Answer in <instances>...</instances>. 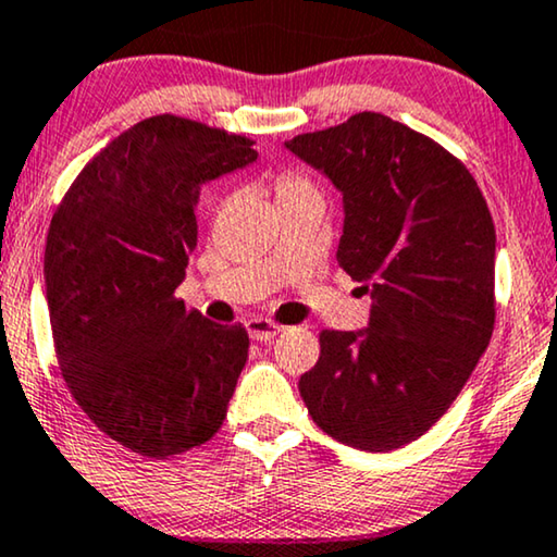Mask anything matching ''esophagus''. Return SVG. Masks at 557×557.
Segmentation results:
<instances>
[{"label":"esophagus","instance_id":"1","mask_svg":"<svg viewBox=\"0 0 557 557\" xmlns=\"http://www.w3.org/2000/svg\"><path fill=\"white\" fill-rule=\"evenodd\" d=\"M245 325H247L249 338L260 341V343L272 341V338H275V335L282 331V325L272 323V320H268V318H249Z\"/></svg>","mask_w":557,"mask_h":557}]
</instances>
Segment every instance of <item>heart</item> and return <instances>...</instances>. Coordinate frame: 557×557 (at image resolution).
Wrapping results in <instances>:
<instances>
[{
    "label": "heart",
    "instance_id": "heart-1",
    "mask_svg": "<svg viewBox=\"0 0 557 557\" xmlns=\"http://www.w3.org/2000/svg\"><path fill=\"white\" fill-rule=\"evenodd\" d=\"M275 197L277 203L285 201H295V199H305V197H320L315 184L310 178H305L300 174H282L275 184Z\"/></svg>",
    "mask_w": 557,
    "mask_h": 557
}]
</instances>
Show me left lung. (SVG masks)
<instances>
[{"instance_id":"8db88e82","label":"left lung","mask_w":557,"mask_h":557,"mask_svg":"<svg viewBox=\"0 0 557 557\" xmlns=\"http://www.w3.org/2000/svg\"><path fill=\"white\" fill-rule=\"evenodd\" d=\"M285 148L341 191L338 262L371 295L363 331H323L300 396L315 424L363 451L432 429L490 346L495 224L472 174L381 113Z\"/></svg>"}]
</instances>
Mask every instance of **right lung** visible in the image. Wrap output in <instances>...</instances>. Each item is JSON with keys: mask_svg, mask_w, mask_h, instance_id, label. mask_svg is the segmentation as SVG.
Masks as SVG:
<instances>
[{"mask_svg": "<svg viewBox=\"0 0 557 557\" xmlns=\"http://www.w3.org/2000/svg\"><path fill=\"white\" fill-rule=\"evenodd\" d=\"M257 161L252 140L153 115L70 186L45 247L60 371L113 442L151 459L216 434L247 363L242 325L186 310L174 289L197 249L203 184Z\"/></svg>", "mask_w": 557, "mask_h": 557, "instance_id": "obj_1", "label": "right lung"}]
</instances>
